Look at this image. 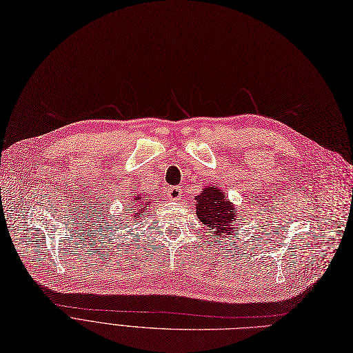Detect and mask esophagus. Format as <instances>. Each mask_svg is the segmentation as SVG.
Listing matches in <instances>:
<instances>
[{
    "mask_svg": "<svg viewBox=\"0 0 353 353\" xmlns=\"http://www.w3.org/2000/svg\"><path fill=\"white\" fill-rule=\"evenodd\" d=\"M182 196V190L179 187H171L170 190H168V198L170 199H179Z\"/></svg>",
    "mask_w": 353,
    "mask_h": 353,
    "instance_id": "esophagus-1",
    "label": "esophagus"
}]
</instances>
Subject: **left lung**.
I'll return each mask as SVG.
<instances>
[{
    "instance_id": "1",
    "label": "left lung",
    "mask_w": 353,
    "mask_h": 353,
    "mask_svg": "<svg viewBox=\"0 0 353 353\" xmlns=\"http://www.w3.org/2000/svg\"><path fill=\"white\" fill-rule=\"evenodd\" d=\"M196 215L201 223L215 230L218 236H223V234L231 236L232 231H236L232 230V224L237 211L225 201V195L221 190L208 185L204 191H201L196 196Z\"/></svg>"
}]
</instances>
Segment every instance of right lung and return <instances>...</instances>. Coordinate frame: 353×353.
I'll list each match as a JSON object with an SVG mask.
<instances>
[{"label": "right lung", "instance_id": "1", "mask_svg": "<svg viewBox=\"0 0 353 353\" xmlns=\"http://www.w3.org/2000/svg\"><path fill=\"white\" fill-rule=\"evenodd\" d=\"M150 203V199L146 196V195H141V194H137L135 196L132 198V201H129V208L132 211H135L133 214H135L137 218H142L143 214L142 211H145V208L148 207V204Z\"/></svg>", "mask_w": 353, "mask_h": 353}]
</instances>
